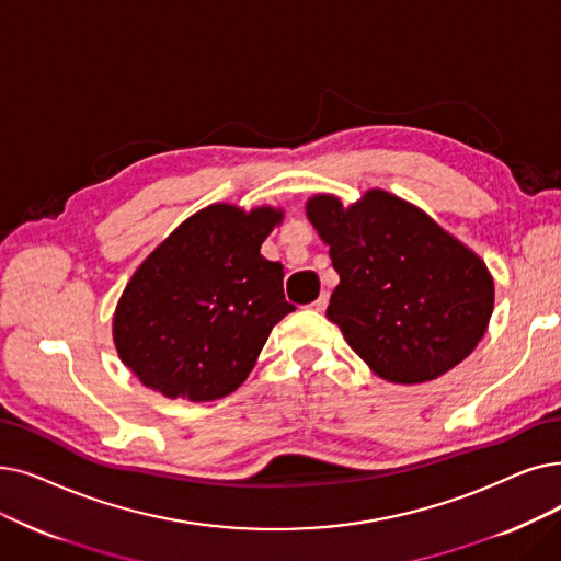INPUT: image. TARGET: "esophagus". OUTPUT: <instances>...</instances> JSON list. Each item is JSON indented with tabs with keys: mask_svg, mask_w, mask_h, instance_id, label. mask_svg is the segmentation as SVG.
Segmentation results:
<instances>
[{
	"mask_svg": "<svg viewBox=\"0 0 561 561\" xmlns=\"http://www.w3.org/2000/svg\"><path fill=\"white\" fill-rule=\"evenodd\" d=\"M309 307H311L313 311H325V309H328V294H321Z\"/></svg>",
	"mask_w": 561,
	"mask_h": 561,
	"instance_id": "1",
	"label": "esophagus"
}]
</instances>
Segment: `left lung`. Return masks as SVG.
<instances>
[{
  "label": "left lung",
  "mask_w": 561,
  "mask_h": 561,
  "mask_svg": "<svg viewBox=\"0 0 561 561\" xmlns=\"http://www.w3.org/2000/svg\"><path fill=\"white\" fill-rule=\"evenodd\" d=\"M307 215L341 279L328 319L380 378L426 382L477 348L493 313V279L426 213L371 190L351 208L319 194Z\"/></svg>",
  "instance_id": "obj_1"
}]
</instances>
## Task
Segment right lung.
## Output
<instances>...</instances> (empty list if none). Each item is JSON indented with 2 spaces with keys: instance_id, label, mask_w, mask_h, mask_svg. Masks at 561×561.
I'll use <instances>...</instances> for the list:
<instances>
[{
  "instance_id": "obj_1",
  "label": "right lung",
  "mask_w": 561,
  "mask_h": 561,
  "mask_svg": "<svg viewBox=\"0 0 561 561\" xmlns=\"http://www.w3.org/2000/svg\"><path fill=\"white\" fill-rule=\"evenodd\" d=\"M279 220L273 208L215 204L137 267L116 307L114 344L146 387L213 401L245 382L273 325L296 309L284 298V265L259 252Z\"/></svg>"
}]
</instances>
